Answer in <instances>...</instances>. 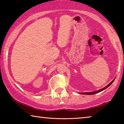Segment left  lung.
I'll return each instance as SVG.
<instances>
[{"mask_svg":"<svg viewBox=\"0 0 124 124\" xmlns=\"http://www.w3.org/2000/svg\"><path fill=\"white\" fill-rule=\"evenodd\" d=\"M114 80H115V79L113 80V81H112V82H110L109 84H108L107 86H106V87H104V88H102V89L99 90H98V91H94V92H84V93H82V94H84V95H93V94L97 93H98V92H101V91H102L103 90H105L106 89H107V87H108L109 86H110L111 84H112L113 83V81H114Z\"/></svg>","mask_w":124,"mask_h":124,"instance_id":"obj_1","label":"left lung"}]
</instances>
